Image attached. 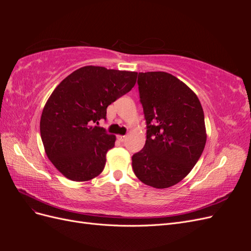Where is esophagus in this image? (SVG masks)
<instances>
[{"instance_id": "34e87169", "label": "esophagus", "mask_w": 251, "mask_h": 251, "mask_svg": "<svg viewBox=\"0 0 251 251\" xmlns=\"http://www.w3.org/2000/svg\"><path fill=\"white\" fill-rule=\"evenodd\" d=\"M117 138H118V140H119V141H121V142H124V141H126V136H123V135H118V136H117Z\"/></svg>"}]
</instances>
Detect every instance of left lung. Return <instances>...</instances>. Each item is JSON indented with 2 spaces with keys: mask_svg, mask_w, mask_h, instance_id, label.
Masks as SVG:
<instances>
[{
  "mask_svg": "<svg viewBox=\"0 0 251 251\" xmlns=\"http://www.w3.org/2000/svg\"><path fill=\"white\" fill-rule=\"evenodd\" d=\"M138 89L148 130L132 168L144 184L168 188L184 179L202 155L207 137L202 105L191 88L166 72H139Z\"/></svg>",
  "mask_w": 251,
  "mask_h": 251,
  "instance_id": "1",
  "label": "left lung"
}]
</instances>
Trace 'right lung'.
Wrapping results in <instances>:
<instances>
[{
  "label": "right lung",
  "instance_id": "obj_1",
  "mask_svg": "<svg viewBox=\"0 0 251 251\" xmlns=\"http://www.w3.org/2000/svg\"><path fill=\"white\" fill-rule=\"evenodd\" d=\"M137 72L86 66L60 81L45 104L40 128L52 164L72 181L97 177L116 136L96 126L108 105L130 92Z\"/></svg>",
  "mask_w": 251,
  "mask_h": 251
}]
</instances>
